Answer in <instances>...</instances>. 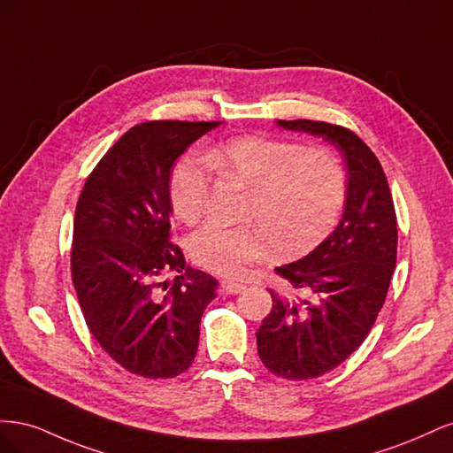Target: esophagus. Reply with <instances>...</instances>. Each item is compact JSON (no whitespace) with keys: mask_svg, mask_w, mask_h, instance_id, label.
Masks as SVG:
<instances>
[{"mask_svg":"<svg viewBox=\"0 0 453 453\" xmlns=\"http://www.w3.org/2000/svg\"><path fill=\"white\" fill-rule=\"evenodd\" d=\"M245 289L243 283H238V281H230V280H223L221 281V291L225 295H238Z\"/></svg>","mask_w":453,"mask_h":453,"instance_id":"obj_1","label":"esophagus"}]
</instances>
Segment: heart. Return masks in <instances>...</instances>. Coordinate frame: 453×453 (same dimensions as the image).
Listing matches in <instances>:
<instances>
[{
	"label": "heart",
	"instance_id": "b5f03b06",
	"mask_svg": "<svg viewBox=\"0 0 453 453\" xmlns=\"http://www.w3.org/2000/svg\"><path fill=\"white\" fill-rule=\"evenodd\" d=\"M210 168L250 193L248 215L278 253H298L323 240L342 211L346 180L338 160L318 147L268 138H238L190 155L173 172L172 205L177 217L195 223L210 196ZM198 265L223 276H240L268 250V239L251 226L205 225L190 238Z\"/></svg>",
	"mask_w": 453,
	"mask_h": 453
}]
</instances>
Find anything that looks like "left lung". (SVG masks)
<instances>
[{
    "label": "left lung",
    "mask_w": 453,
    "mask_h": 453,
    "mask_svg": "<svg viewBox=\"0 0 453 453\" xmlns=\"http://www.w3.org/2000/svg\"><path fill=\"white\" fill-rule=\"evenodd\" d=\"M331 143L346 168L340 223L306 257L276 268L289 296L272 295L257 331L258 357L276 376L318 378L344 363L386 303L396 263V215L376 155L351 130L319 120H278Z\"/></svg>",
    "instance_id": "obj_1"
}]
</instances>
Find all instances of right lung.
Returning <instances> with one entry per match:
<instances>
[{"mask_svg": "<svg viewBox=\"0 0 453 453\" xmlns=\"http://www.w3.org/2000/svg\"><path fill=\"white\" fill-rule=\"evenodd\" d=\"M221 122L130 128L88 175L73 221L72 278L92 336L128 372L173 378L193 365L217 280L172 243L175 160ZM177 271L162 282L164 273Z\"/></svg>", "mask_w": 453, "mask_h": 453, "instance_id": "right-lung-1", "label": "right lung"}]
</instances>
